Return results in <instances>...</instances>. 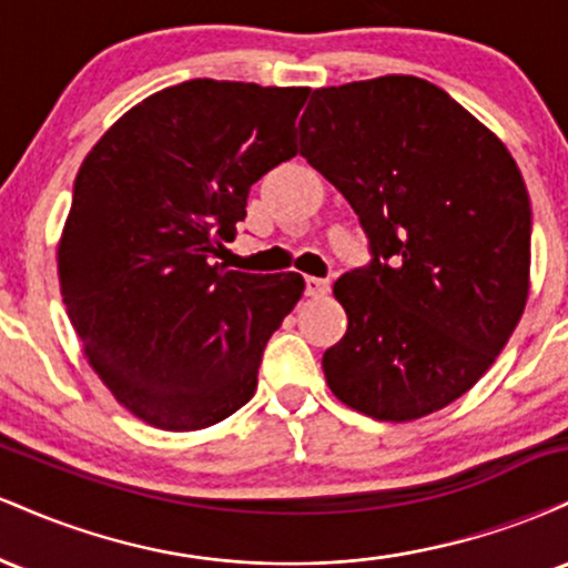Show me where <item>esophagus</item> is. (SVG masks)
<instances>
[{
    "label": "esophagus",
    "mask_w": 568,
    "mask_h": 568,
    "mask_svg": "<svg viewBox=\"0 0 568 568\" xmlns=\"http://www.w3.org/2000/svg\"><path fill=\"white\" fill-rule=\"evenodd\" d=\"M331 291V283L323 277H306L304 280V293L306 296H325Z\"/></svg>",
    "instance_id": "1"
}]
</instances>
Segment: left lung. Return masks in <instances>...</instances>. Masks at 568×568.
<instances>
[{
	"mask_svg": "<svg viewBox=\"0 0 568 568\" xmlns=\"http://www.w3.org/2000/svg\"><path fill=\"white\" fill-rule=\"evenodd\" d=\"M302 158L334 184L374 262L334 283L347 334L323 355L344 406L414 422L475 387L531 288V202L507 146L408 74L321 88Z\"/></svg>",
	"mask_w": 568,
	"mask_h": 568,
	"instance_id": "8db88e82",
	"label": "left lung"
}]
</instances>
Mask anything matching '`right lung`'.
I'll list each match as a JSON object with an SVG mask.
<instances>
[{"mask_svg":"<svg viewBox=\"0 0 568 568\" xmlns=\"http://www.w3.org/2000/svg\"><path fill=\"white\" fill-rule=\"evenodd\" d=\"M310 88L189 80L143 98L84 158L58 240L82 352L146 425H219L256 393L262 352L304 293L296 272L216 262L251 186L296 158Z\"/></svg>","mask_w":568,"mask_h":568,"instance_id":"add662e5","label":"right lung"}]
</instances>
